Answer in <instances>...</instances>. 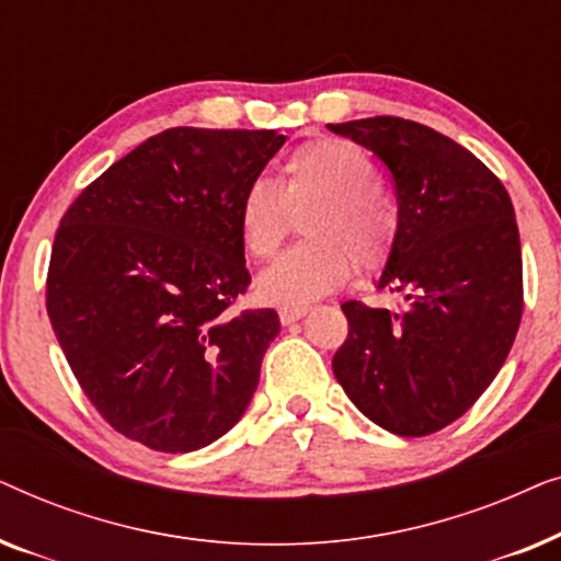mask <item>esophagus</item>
<instances>
[{"mask_svg": "<svg viewBox=\"0 0 561 561\" xmlns=\"http://www.w3.org/2000/svg\"><path fill=\"white\" fill-rule=\"evenodd\" d=\"M306 313H309V306H283L278 317H280V324L288 327V324H296L298 319H304Z\"/></svg>", "mask_w": 561, "mask_h": 561, "instance_id": "obj_1", "label": "esophagus"}]
</instances>
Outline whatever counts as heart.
<instances>
[{
  "instance_id": "b5f03b06",
  "label": "heart",
  "mask_w": 561,
  "mask_h": 561,
  "mask_svg": "<svg viewBox=\"0 0 561 561\" xmlns=\"http://www.w3.org/2000/svg\"><path fill=\"white\" fill-rule=\"evenodd\" d=\"M378 165L355 142L340 137L306 142L290 152L278 186L255 179L237 202V232L252 257H271L290 229V214L311 209L301 221L309 242L296 244L260 273L257 296L278 306H309L359 271L386 263L398 232V209L378 186Z\"/></svg>"
}]
</instances>
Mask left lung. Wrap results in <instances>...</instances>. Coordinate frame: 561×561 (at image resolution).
I'll list each match as a JSON object with an SVG mask.
<instances>
[{
  "mask_svg": "<svg viewBox=\"0 0 561 561\" xmlns=\"http://www.w3.org/2000/svg\"><path fill=\"white\" fill-rule=\"evenodd\" d=\"M386 163L398 232L378 290L401 311L342 304L347 340L332 359L350 401L398 436L462 416L501 370L524 311V265L508 191L470 150L401 117L327 125Z\"/></svg>",
  "mask_w": 561,
  "mask_h": 561,
  "instance_id": "left-lung-1",
  "label": "left lung"
}]
</instances>
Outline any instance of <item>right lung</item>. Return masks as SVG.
<instances>
[{
    "instance_id": "obj_1",
    "label": "right lung",
    "mask_w": 561,
    "mask_h": 561,
    "mask_svg": "<svg viewBox=\"0 0 561 561\" xmlns=\"http://www.w3.org/2000/svg\"><path fill=\"white\" fill-rule=\"evenodd\" d=\"M283 142L275 129H165L60 219L53 332L83 393L127 439L194 451L248 411L280 319L232 311L250 283L234 211Z\"/></svg>"
}]
</instances>
